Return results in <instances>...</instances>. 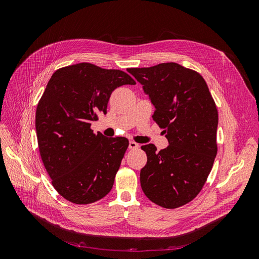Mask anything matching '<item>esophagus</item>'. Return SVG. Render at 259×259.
<instances>
[{
  "label": "esophagus",
  "mask_w": 259,
  "mask_h": 259,
  "mask_svg": "<svg viewBox=\"0 0 259 259\" xmlns=\"http://www.w3.org/2000/svg\"><path fill=\"white\" fill-rule=\"evenodd\" d=\"M128 148L132 149V150H136V149L139 148V144H137V143H135V142H130Z\"/></svg>",
  "instance_id": "34e87169"
}]
</instances>
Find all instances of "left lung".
<instances>
[{
    "instance_id": "1",
    "label": "left lung",
    "mask_w": 259,
    "mask_h": 259,
    "mask_svg": "<svg viewBox=\"0 0 259 259\" xmlns=\"http://www.w3.org/2000/svg\"><path fill=\"white\" fill-rule=\"evenodd\" d=\"M127 71L143 85L155 111L153 121L168 140L156 151L142 146L147 164L140 170L146 197L165 208L192 201L204 186L217 154L218 112L207 84L194 70L164 62Z\"/></svg>"
}]
</instances>
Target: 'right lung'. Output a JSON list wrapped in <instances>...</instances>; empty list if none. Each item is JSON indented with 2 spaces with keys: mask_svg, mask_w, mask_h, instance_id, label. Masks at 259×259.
<instances>
[{
  "mask_svg": "<svg viewBox=\"0 0 259 259\" xmlns=\"http://www.w3.org/2000/svg\"><path fill=\"white\" fill-rule=\"evenodd\" d=\"M136 82L126 72L89 62L56 70L35 112L41 158L56 191L74 204H90L110 192L128 147L91 128L107 113L111 93Z\"/></svg>",
  "mask_w": 259,
  "mask_h": 259,
  "instance_id": "right-lung-1",
  "label": "right lung"
}]
</instances>
